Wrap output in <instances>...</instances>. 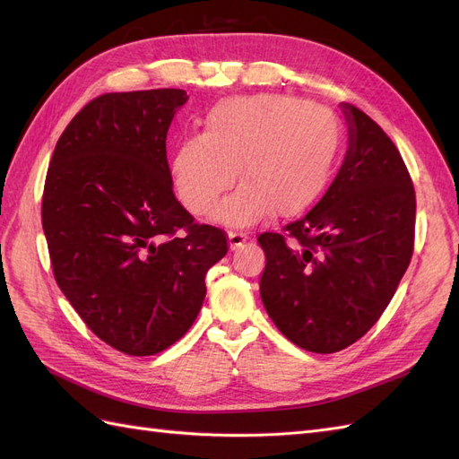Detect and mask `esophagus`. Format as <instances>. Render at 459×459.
<instances>
[{"label": "esophagus", "mask_w": 459, "mask_h": 459, "mask_svg": "<svg viewBox=\"0 0 459 459\" xmlns=\"http://www.w3.org/2000/svg\"><path fill=\"white\" fill-rule=\"evenodd\" d=\"M228 238H230L231 251H238L239 247H243L248 241V235L243 231H228Z\"/></svg>", "instance_id": "34e87169"}]
</instances>
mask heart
<instances>
[{
    "instance_id": "obj_1",
    "label": "heart",
    "mask_w": 459,
    "mask_h": 459,
    "mask_svg": "<svg viewBox=\"0 0 459 459\" xmlns=\"http://www.w3.org/2000/svg\"><path fill=\"white\" fill-rule=\"evenodd\" d=\"M339 151V122L327 108L287 95L233 97L218 103L174 151L178 199L193 216L212 212L238 176L241 187L216 216L247 226L270 211L297 216L322 195Z\"/></svg>"
}]
</instances>
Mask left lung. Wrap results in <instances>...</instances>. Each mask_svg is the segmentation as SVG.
Returning <instances> with one entry per match:
<instances>
[{"instance_id":"8db88e82","label":"left lung","mask_w":459,"mask_h":459,"mask_svg":"<svg viewBox=\"0 0 459 459\" xmlns=\"http://www.w3.org/2000/svg\"><path fill=\"white\" fill-rule=\"evenodd\" d=\"M349 151L312 211L258 243L260 297L283 335L304 351L339 352L377 324L408 270L415 191L400 151L377 122L342 103Z\"/></svg>"}]
</instances>
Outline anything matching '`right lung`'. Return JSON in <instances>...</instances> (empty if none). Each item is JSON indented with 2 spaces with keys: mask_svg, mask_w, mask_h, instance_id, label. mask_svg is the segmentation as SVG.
I'll list each match as a JSON object with an SVG mask.
<instances>
[{
  "mask_svg": "<svg viewBox=\"0 0 459 459\" xmlns=\"http://www.w3.org/2000/svg\"><path fill=\"white\" fill-rule=\"evenodd\" d=\"M184 90L103 93L61 134L41 199L55 281L113 349L152 356L182 339L228 253L226 231L179 204L166 134Z\"/></svg>",
  "mask_w": 459,
  "mask_h": 459,
  "instance_id": "right-lung-1",
  "label": "right lung"
}]
</instances>
